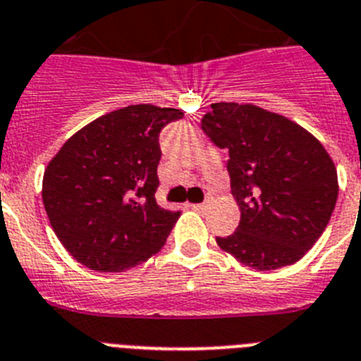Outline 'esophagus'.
<instances>
[{"label": "esophagus", "mask_w": 361, "mask_h": 361, "mask_svg": "<svg viewBox=\"0 0 361 361\" xmlns=\"http://www.w3.org/2000/svg\"><path fill=\"white\" fill-rule=\"evenodd\" d=\"M190 207H192L194 210H197V212H200V210H204V209H207V207H209V204H207V203H194V204H190Z\"/></svg>", "instance_id": "34e87169"}]
</instances>
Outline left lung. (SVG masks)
<instances>
[{"instance_id": "left-lung-1", "label": "left lung", "mask_w": 361, "mask_h": 361, "mask_svg": "<svg viewBox=\"0 0 361 361\" xmlns=\"http://www.w3.org/2000/svg\"><path fill=\"white\" fill-rule=\"evenodd\" d=\"M203 131L228 149L241 221L223 252L259 271L295 264L322 235L338 197L333 158L307 129L255 104L216 102Z\"/></svg>"}]
</instances>
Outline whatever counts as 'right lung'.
<instances>
[{"mask_svg":"<svg viewBox=\"0 0 361 361\" xmlns=\"http://www.w3.org/2000/svg\"><path fill=\"white\" fill-rule=\"evenodd\" d=\"M176 108L135 104L71 135L43 176L50 225L71 257L102 274L142 264L161 250L180 212L158 207L161 128Z\"/></svg>","mask_w":361,"mask_h":361,"instance_id":"add662e5","label":"right lung"}]
</instances>
